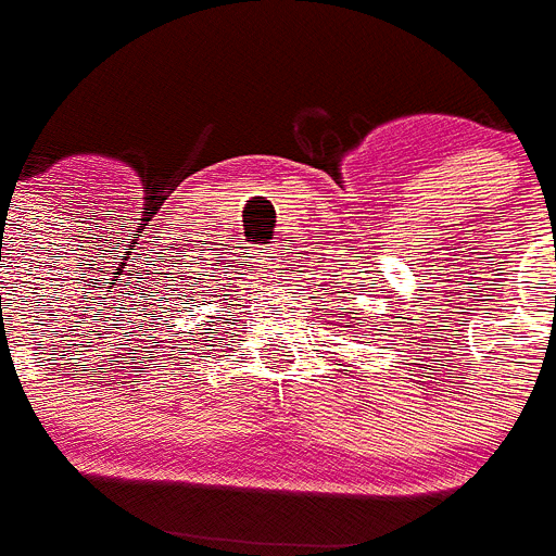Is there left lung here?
I'll return each mask as SVG.
<instances>
[{
	"mask_svg": "<svg viewBox=\"0 0 556 556\" xmlns=\"http://www.w3.org/2000/svg\"><path fill=\"white\" fill-rule=\"evenodd\" d=\"M352 319H354V316H352Z\"/></svg>",
	"mask_w": 556,
	"mask_h": 556,
	"instance_id": "1",
	"label": "left lung"
}]
</instances>
